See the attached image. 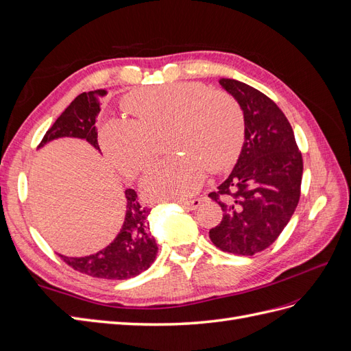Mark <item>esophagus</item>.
<instances>
[{"label": "esophagus", "mask_w": 351, "mask_h": 351, "mask_svg": "<svg viewBox=\"0 0 351 351\" xmlns=\"http://www.w3.org/2000/svg\"><path fill=\"white\" fill-rule=\"evenodd\" d=\"M178 204L182 205L183 208H186V209L193 210V209H196V208H199V206H200V204H202V199L196 197V199H192V200H180Z\"/></svg>", "instance_id": "obj_1"}]
</instances>
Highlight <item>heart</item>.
Returning <instances> with one entry per match:
<instances>
[{
    "label": "heart",
    "instance_id": "1",
    "mask_svg": "<svg viewBox=\"0 0 351 351\" xmlns=\"http://www.w3.org/2000/svg\"><path fill=\"white\" fill-rule=\"evenodd\" d=\"M133 119L111 117L99 127V142L112 162L134 177L158 155V141L169 133L167 158L146 173L147 199L182 200L196 193L206 171L222 173L234 165L246 134L240 102L222 89L180 82L127 95L123 101Z\"/></svg>",
    "mask_w": 351,
    "mask_h": 351
}]
</instances>
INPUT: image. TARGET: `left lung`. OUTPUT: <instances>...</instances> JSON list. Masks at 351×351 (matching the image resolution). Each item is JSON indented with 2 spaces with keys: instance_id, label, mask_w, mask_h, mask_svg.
Instances as JSON below:
<instances>
[{
  "instance_id": "1",
  "label": "left lung",
  "mask_w": 351,
  "mask_h": 351,
  "mask_svg": "<svg viewBox=\"0 0 351 351\" xmlns=\"http://www.w3.org/2000/svg\"><path fill=\"white\" fill-rule=\"evenodd\" d=\"M246 117V142L224 183L209 197L222 219L209 230L218 249L241 256L268 249L280 237L300 200L303 158L291 125L267 95L246 83L219 79Z\"/></svg>"
}]
</instances>
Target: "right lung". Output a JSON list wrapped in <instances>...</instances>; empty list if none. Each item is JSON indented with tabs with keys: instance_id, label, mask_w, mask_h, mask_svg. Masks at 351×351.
<instances>
[{
	"instance_id": "right-lung-1",
	"label": "right lung",
	"mask_w": 351,
	"mask_h": 351,
	"mask_svg": "<svg viewBox=\"0 0 351 351\" xmlns=\"http://www.w3.org/2000/svg\"><path fill=\"white\" fill-rule=\"evenodd\" d=\"M105 93L107 92L102 89L80 93L49 127L38 147L58 137H79L99 149L95 124L101 111L99 99ZM125 218L114 241L97 254L84 258H67L60 254L70 268L93 278L129 280L151 267L158 253L147 221L151 208L141 204L133 189L125 190Z\"/></svg>"
}]
</instances>
